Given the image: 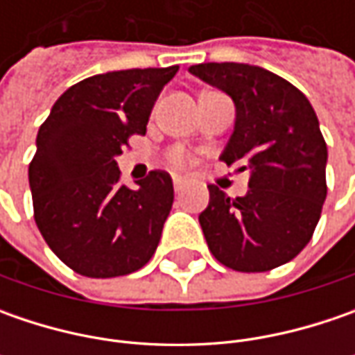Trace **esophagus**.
<instances>
[{"instance_id":"obj_1","label":"esophagus","mask_w":355,"mask_h":355,"mask_svg":"<svg viewBox=\"0 0 355 355\" xmlns=\"http://www.w3.org/2000/svg\"><path fill=\"white\" fill-rule=\"evenodd\" d=\"M184 187H185V182L182 180V178H173V191H175L178 196L184 191Z\"/></svg>"}]
</instances>
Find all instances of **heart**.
I'll list each match as a JSON object with an SVG mask.
<instances>
[{"mask_svg": "<svg viewBox=\"0 0 355 355\" xmlns=\"http://www.w3.org/2000/svg\"><path fill=\"white\" fill-rule=\"evenodd\" d=\"M170 164L175 166V168H184L185 164H187V156H185L182 150H173L170 154Z\"/></svg>", "mask_w": 355, "mask_h": 355, "instance_id": "heart-1", "label": "heart"}]
</instances>
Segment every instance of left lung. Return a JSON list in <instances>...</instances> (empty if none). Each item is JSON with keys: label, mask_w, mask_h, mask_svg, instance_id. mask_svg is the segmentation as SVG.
Listing matches in <instances>:
<instances>
[{"label": "left lung", "mask_w": 355, "mask_h": 355, "mask_svg": "<svg viewBox=\"0 0 355 355\" xmlns=\"http://www.w3.org/2000/svg\"><path fill=\"white\" fill-rule=\"evenodd\" d=\"M191 75L227 92L237 110L221 159L249 170L247 196L209 187L199 225L213 257L239 272H265L293 261L312 239L326 199L328 150L308 98L261 67L201 62Z\"/></svg>", "instance_id": "left-lung-1"}]
</instances>
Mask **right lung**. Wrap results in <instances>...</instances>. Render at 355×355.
Listing matches in <instances>:
<instances>
[{"label": "right lung", "instance_id": "add662e5", "mask_svg": "<svg viewBox=\"0 0 355 355\" xmlns=\"http://www.w3.org/2000/svg\"><path fill=\"white\" fill-rule=\"evenodd\" d=\"M128 69L73 85L53 104L29 164L35 223L51 251L90 279L142 268L156 252L173 203L168 171H150L138 189L120 184L116 156L146 124L178 73Z\"/></svg>", "mask_w": 355, "mask_h": 355}]
</instances>
